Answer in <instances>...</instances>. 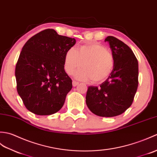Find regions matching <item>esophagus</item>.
<instances>
[{"label":"esophagus","instance_id":"obj_1","mask_svg":"<svg viewBox=\"0 0 157 157\" xmlns=\"http://www.w3.org/2000/svg\"><path fill=\"white\" fill-rule=\"evenodd\" d=\"M78 84H79V83H78V82H76V81H72V86H77Z\"/></svg>","mask_w":157,"mask_h":157}]
</instances>
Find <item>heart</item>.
Instances as JSON below:
<instances>
[{
  "mask_svg": "<svg viewBox=\"0 0 157 157\" xmlns=\"http://www.w3.org/2000/svg\"><path fill=\"white\" fill-rule=\"evenodd\" d=\"M83 64L82 65V64ZM64 69L68 75L75 73V77L81 81L101 82L109 76L114 67V58L111 52L102 45L91 43L71 48L64 55Z\"/></svg>",
  "mask_w": 157,
  "mask_h": 157,
  "instance_id": "obj_1",
  "label": "heart"
}]
</instances>
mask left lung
I'll return each mask as SVG.
<instances>
[{
    "mask_svg": "<svg viewBox=\"0 0 157 157\" xmlns=\"http://www.w3.org/2000/svg\"><path fill=\"white\" fill-rule=\"evenodd\" d=\"M105 41L109 44L114 67L100 86H89L86 103L94 114L110 117L123 113L133 102L138 85V62L123 41L113 36L107 37Z\"/></svg>",
    "mask_w": 157,
    "mask_h": 157,
    "instance_id": "8db88e82",
    "label": "left lung"
}]
</instances>
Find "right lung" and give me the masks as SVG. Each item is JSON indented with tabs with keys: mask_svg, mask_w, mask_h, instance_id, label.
Masks as SVG:
<instances>
[{
	"mask_svg": "<svg viewBox=\"0 0 157 157\" xmlns=\"http://www.w3.org/2000/svg\"><path fill=\"white\" fill-rule=\"evenodd\" d=\"M76 43L48 29L31 37L24 45L15 68L17 90L24 105L38 116L58 112L72 89L64 71V55Z\"/></svg>",
	"mask_w": 157,
	"mask_h": 157,
	"instance_id": "right-lung-1",
	"label": "right lung"
}]
</instances>
